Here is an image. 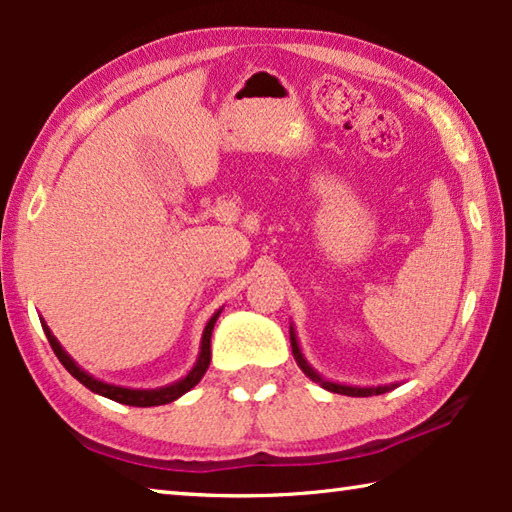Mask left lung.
I'll list each match as a JSON object with an SVG mask.
<instances>
[{
  "mask_svg": "<svg viewBox=\"0 0 512 512\" xmlns=\"http://www.w3.org/2000/svg\"><path fill=\"white\" fill-rule=\"evenodd\" d=\"M291 334V350H293V359H296V363L300 366V370L305 372V375L316 381V384H320L325 388V391L329 393H341V395H350V397H370V395H381V393H388L393 391V388H397L400 384H384V386H348V384H339V381H329L325 377H320L318 372L309 366V361L305 359V354H302L300 345H298V339H296V329H289Z\"/></svg>",
  "mask_w": 512,
  "mask_h": 512,
  "instance_id": "left-lung-1",
  "label": "left lung"
}]
</instances>
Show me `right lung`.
I'll list each match as a JSON object with an SVG mask.
<instances>
[{"mask_svg": "<svg viewBox=\"0 0 512 512\" xmlns=\"http://www.w3.org/2000/svg\"><path fill=\"white\" fill-rule=\"evenodd\" d=\"M221 316V309L214 311L212 318L207 320V325L203 329V336H201V350H198V357H196V363L192 366V370L187 372V375L183 379L173 381V384H167V386H160V388H126V386H115V384H106V381H101L97 377H92L90 372H85L79 363H76L69 354L63 350V345L58 343V339L54 334H51V329L47 327L45 320H40L42 323V329H45L47 339H49V345L51 350L56 352L58 361L63 363L65 370L72 375L74 379H79L81 384L85 388H90L92 393L97 395H103L108 397V400H115L119 404H128V406H160V404H169L173 400H178L180 395H185L187 391H192V388L198 384V381L203 379L205 370L210 368V357H212V329H214V323L216 318Z\"/></svg>", "mask_w": 512, "mask_h": 512, "instance_id": "right-lung-1", "label": "right lung"}]
</instances>
